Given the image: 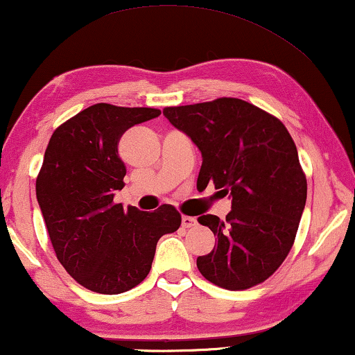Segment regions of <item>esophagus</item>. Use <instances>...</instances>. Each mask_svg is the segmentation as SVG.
I'll return each instance as SVG.
<instances>
[{"label": "esophagus", "mask_w": 355, "mask_h": 355, "mask_svg": "<svg viewBox=\"0 0 355 355\" xmlns=\"http://www.w3.org/2000/svg\"><path fill=\"white\" fill-rule=\"evenodd\" d=\"M196 225H198V222H196V218H194V217H188V216L182 217V227L183 228H193Z\"/></svg>", "instance_id": "obj_1"}]
</instances>
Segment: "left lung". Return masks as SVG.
Returning a JSON list of instances; mask_svg holds the SVG:
<instances>
[{
    "instance_id": "left-lung-1",
    "label": "left lung",
    "mask_w": 355,
    "mask_h": 355,
    "mask_svg": "<svg viewBox=\"0 0 355 355\" xmlns=\"http://www.w3.org/2000/svg\"><path fill=\"white\" fill-rule=\"evenodd\" d=\"M164 116L202 156L198 188L214 182L232 199L227 220L206 214L216 246L198 257L201 275L225 289L266 282L286 259L307 199L296 144L277 117L238 98L166 107Z\"/></svg>"
}]
</instances>
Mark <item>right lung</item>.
Returning <instances> with one entry per match:
<instances>
[{"label": "right lung", "mask_w": 355, "mask_h": 355, "mask_svg": "<svg viewBox=\"0 0 355 355\" xmlns=\"http://www.w3.org/2000/svg\"><path fill=\"white\" fill-rule=\"evenodd\" d=\"M159 116V109L94 104L54 130L44 151L37 199L49 239L69 275L94 293H125L141 283L159 238L182 223L168 204L154 212L114 204L127 173L119 139Z\"/></svg>", "instance_id": "right-lung-1"}]
</instances>
